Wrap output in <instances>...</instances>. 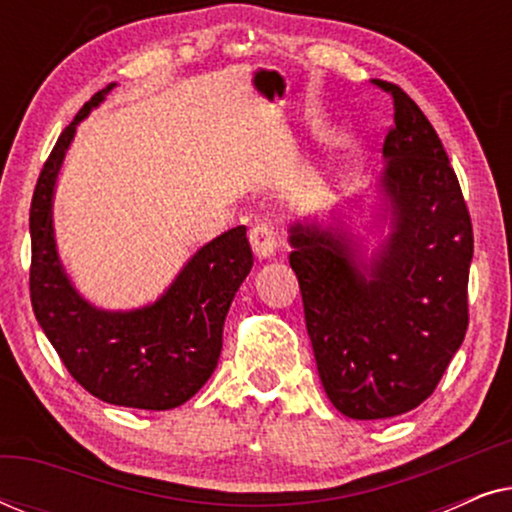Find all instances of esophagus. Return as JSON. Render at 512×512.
I'll return each instance as SVG.
<instances>
[{
    "label": "esophagus",
    "mask_w": 512,
    "mask_h": 512,
    "mask_svg": "<svg viewBox=\"0 0 512 512\" xmlns=\"http://www.w3.org/2000/svg\"><path fill=\"white\" fill-rule=\"evenodd\" d=\"M249 242H251V249H254V254L258 258H270L275 256V249H277V237H275V230H272L268 223H258L249 230Z\"/></svg>",
    "instance_id": "esophagus-1"
}]
</instances>
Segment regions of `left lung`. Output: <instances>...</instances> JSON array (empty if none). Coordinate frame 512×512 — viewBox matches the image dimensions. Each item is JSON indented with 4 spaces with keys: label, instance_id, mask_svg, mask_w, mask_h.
Instances as JSON below:
<instances>
[{
    "label": "left lung",
    "instance_id": "1",
    "mask_svg": "<svg viewBox=\"0 0 512 512\" xmlns=\"http://www.w3.org/2000/svg\"><path fill=\"white\" fill-rule=\"evenodd\" d=\"M380 186L389 235L366 258L347 223L296 221L289 263L326 396L345 417L424 403L464 342L473 226L436 130L396 83Z\"/></svg>",
    "mask_w": 512,
    "mask_h": 512
}]
</instances>
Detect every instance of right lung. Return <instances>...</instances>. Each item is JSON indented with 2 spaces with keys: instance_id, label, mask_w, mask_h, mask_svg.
Instances as JSON below:
<instances>
[{
  "instance_id": "obj_1",
  "label": "right lung",
  "mask_w": 512,
  "mask_h": 512,
  "mask_svg": "<svg viewBox=\"0 0 512 512\" xmlns=\"http://www.w3.org/2000/svg\"><path fill=\"white\" fill-rule=\"evenodd\" d=\"M116 83L90 97L62 130L39 174L30 207L32 310L69 375L104 403L172 410L212 377L223 345V321L247 279V228H230L195 251L156 303L109 312L79 296L62 268L53 235V193L76 125Z\"/></svg>"
}]
</instances>
